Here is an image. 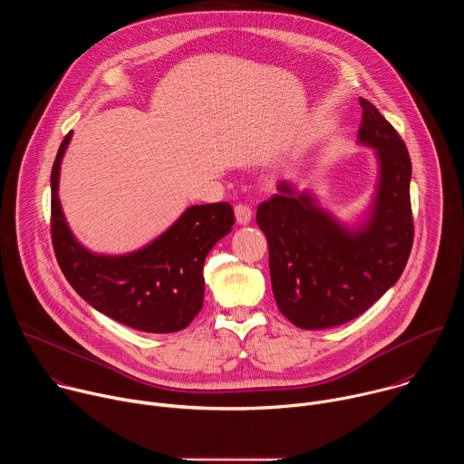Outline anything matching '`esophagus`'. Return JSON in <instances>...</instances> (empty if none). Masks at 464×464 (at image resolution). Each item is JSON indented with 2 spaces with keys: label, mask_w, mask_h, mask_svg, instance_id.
Instances as JSON below:
<instances>
[{
  "label": "esophagus",
  "mask_w": 464,
  "mask_h": 464,
  "mask_svg": "<svg viewBox=\"0 0 464 464\" xmlns=\"http://www.w3.org/2000/svg\"><path fill=\"white\" fill-rule=\"evenodd\" d=\"M251 217H253V213H251V209H249L247 206L238 204V206L235 208V218H237V222H238L240 226H247V224L251 222Z\"/></svg>",
  "instance_id": "1"
}]
</instances>
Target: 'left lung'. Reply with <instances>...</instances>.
Here are the masks:
<instances>
[{"label": "left lung", "mask_w": 464, "mask_h": 464, "mask_svg": "<svg viewBox=\"0 0 464 464\" xmlns=\"http://www.w3.org/2000/svg\"><path fill=\"white\" fill-rule=\"evenodd\" d=\"M358 143L374 149L378 183L362 222L347 226L294 183L256 209L268 238L279 310L304 330L340 326L374 304L402 276L411 246V160L396 130L365 99Z\"/></svg>", "instance_id": "obj_1"}]
</instances>
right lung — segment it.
Instances as JSON below:
<instances>
[{
    "mask_svg": "<svg viewBox=\"0 0 464 464\" xmlns=\"http://www.w3.org/2000/svg\"><path fill=\"white\" fill-rule=\"evenodd\" d=\"M73 131L63 138L51 170V237L60 270L73 290L101 314L152 334L178 333L202 310L204 262L233 224L226 202L190 206L158 238L124 255L84 247L65 222L58 181Z\"/></svg>",
    "mask_w": 464,
    "mask_h": 464,
    "instance_id": "right-lung-1",
    "label": "right lung"
}]
</instances>
